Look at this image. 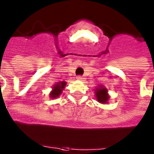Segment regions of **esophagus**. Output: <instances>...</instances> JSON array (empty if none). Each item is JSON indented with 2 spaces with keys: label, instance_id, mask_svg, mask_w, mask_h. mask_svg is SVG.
Here are the masks:
<instances>
[{
  "label": "esophagus",
  "instance_id": "obj_1",
  "mask_svg": "<svg viewBox=\"0 0 154 154\" xmlns=\"http://www.w3.org/2000/svg\"><path fill=\"white\" fill-rule=\"evenodd\" d=\"M76 79H78V80H79V81H83V80H84V78H83V77H82V76H81V75L77 76V77H76Z\"/></svg>",
  "mask_w": 154,
  "mask_h": 154
}]
</instances>
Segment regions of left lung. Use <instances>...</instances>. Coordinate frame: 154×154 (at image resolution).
Instances as JSON below:
<instances>
[{
    "instance_id": "left-lung-1",
    "label": "left lung",
    "mask_w": 154,
    "mask_h": 154,
    "mask_svg": "<svg viewBox=\"0 0 154 154\" xmlns=\"http://www.w3.org/2000/svg\"><path fill=\"white\" fill-rule=\"evenodd\" d=\"M95 96H96V100L102 104L108 103L109 99L110 98L109 95L108 94V89L103 85H99L98 88L95 89Z\"/></svg>"
}]
</instances>
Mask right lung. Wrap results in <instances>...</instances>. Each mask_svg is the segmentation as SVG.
Wrapping results in <instances>:
<instances>
[{
	"instance_id": "obj_1",
	"label": "right lung",
	"mask_w": 154,
	"mask_h": 154,
	"mask_svg": "<svg viewBox=\"0 0 154 154\" xmlns=\"http://www.w3.org/2000/svg\"><path fill=\"white\" fill-rule=\"evenodd\" d=\"M67 82L65 81L62 82H56L55 85L52 86V90L49 93V97L51 99H56L58 96H60L61 94L62 93V91L65 88Z\"/></svg>"
}]
</instances>
